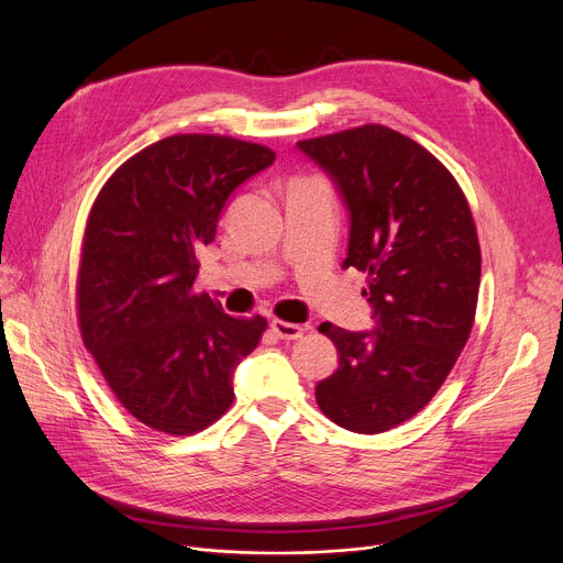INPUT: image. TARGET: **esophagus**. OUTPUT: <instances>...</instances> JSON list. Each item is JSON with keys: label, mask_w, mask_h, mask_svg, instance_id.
<instances>
[{"label": "esophagus", "mask_w": 563, "mask_h": 563, "mask_svg": "<svg viewBox=\"0 0 563 563\" xmlns=\"http://www.w3.org/2000/svg\"><path fill=\"white\" fill-rule=\"evenodd\" d=\"M272 331H274L280 340H297V338L303 335V327H299V323L283 321V319H274V321H272Z\"/></svg>", "instance_id": "esophagus-1"}]
</instances>
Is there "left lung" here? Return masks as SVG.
Wrapping results in <instances>:
<instances>
[{
    "mask_svg": "<svg viewBox=\"0 0 563 563\" xmlns=\"http://www.w3.org/2000/svg\"><path fill=\"white\" fill-rule=\"evenodd\" d=\"M349 212L344 269L367 274L372 331L321 323L338 369L317 383L323 416L383 433L420 412L452 372L475 321L482 253L467 200L427 147L383 125L297 143Z\"/></svg>",
    "mask_w": 563,
    "mask_h": 563,
    "instance_id": "8db88e82",
    "label": "left lung"
}]
</instances>
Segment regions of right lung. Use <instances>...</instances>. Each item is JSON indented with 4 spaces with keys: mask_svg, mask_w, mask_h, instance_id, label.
I'll list each match as a JSON object with an SVG mask.
<instances>
[{
    "mask_svg": "<svg viewBox=\"0 0 563 563\" xmlns=\"http://www.w3.org/2000/svg\"><path fill=\"white\" fill-rule=\"evenodd\" d=\"M276 162L257 143L175 134L118 168L86 223L77 312L86 349L130 416L170 435L217 422L266 321L194 294L232 191Z\"/></svg>",
    "mask_w": 563,
    "mask_h": 563,
    "instance_id": "right-lung-1",
    "label": "right lung"
}]
</instances>
